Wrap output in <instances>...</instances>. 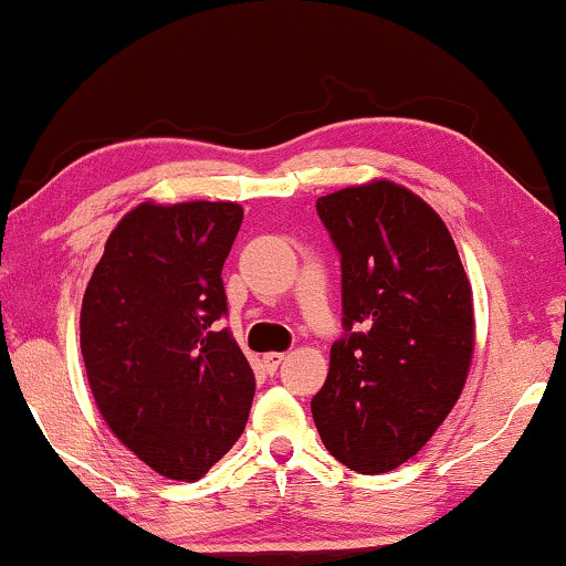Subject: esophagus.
Here are the masks:
<instances>
[{
  "instance_id": "esophagus-1",
  "label": "esophagus",
  "mask_w": 566,
  "mask_h": 566,
  "mask_svg": "<svg viewBox=\"0 0 566 566\" xmlns=\"http://www.w3.org/2000/svg\"><path fill=\"white\" fill-rule=\"evenodd\" d=\"M283 360H285V355H283V352H268V355L262 357L264 368H268L270 374H275V370H277V365H281Z\"/></svg>"
}]
</instances>
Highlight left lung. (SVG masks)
<instances>
[{
	"mask_svg": "<svg viewBox=\"0 0 566 566\" xmlns=\"http://www.w3.org/2000/svg\"><path fill=\"white\" fill-rule=\"evenodd\" d=\"M317 214L342 254L347 334L331 347L312 418L336 461L387 474L461 397L474 357L471 283L442 217L391 179L317 198Z\"/></svg>",
	"mask_w": 566,
	"mask_h": 566,
	"instance_id": "obj_1",
	"label": "left lung"
}]
</instances>
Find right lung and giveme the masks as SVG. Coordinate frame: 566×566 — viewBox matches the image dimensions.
Segmentation results:
<instances>
[{
  "mask_svg": "<svg viewBox=\"0 0 566 566\" xmlns=\"http://www.w3.org/2000/svg\"><path fill=\"white\" fill-rule=\"evenodd\" d=\"M241 222L232 201L139 203L84 291L82 357L99 416L166 480H201L249 421L254 374L230 331H217Z\"/></svg>",
  "mask_w": 566,
  "mask_h": 566,
  "instance_id": "obj_1",
  "label": "right lung"
}]
</instances>
